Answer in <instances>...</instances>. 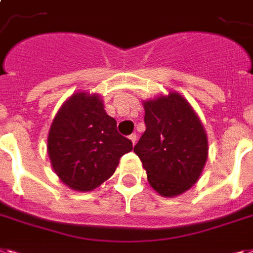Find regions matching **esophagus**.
I'll use <instances>...</instances> for the list:
<instances>
[{
  "mask_svg": "<svg viewBox=\"0 0 253 253\" xmlns=\"http://www.w3.org/2000/svg\"><path fill=\"white\" fill-rule=\"evenodd\" d=\"M128 139L131 140L132 145H135V143H136V140H137V135H136V133H131L130 136H128Z\"/></svg>",
  "mask_w": 253,
  "mask_h": 253,
  "instance_id": "34e87169",
  "label": "esophagus"
}]
</instances>
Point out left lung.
<instances>
[{
    "label": "left lung",
    "mask_w": 253,
    "mask_h": 253,
    "mask_svg": "<svg viewBox=\"0 0 253 253\" xmlns=\"http://www.w3.org/2000/svg\"><path fill=\"white\" fill-rule=\"evenodd\" d=\"M145 131L133 147L151 186L162 196H176L199 179L208 156L204 127L176 92L144 102Z\"/></svg>",
    "instance_id": "1"
}]
</instances>
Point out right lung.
Here are the masks:
<instances>
[{
  "label": "right lung",
  "instance_id": "right-lung-1",
  "mask_svg": "<svg viewBox=\"0 0 253 253\" xmlns=\"http://www.w3.org/2000/svg\"><path fill=\"white\" fill-rule=\"evenodd\" d=\"M132 151L130 139L117 131L100 98L75 93L53 121L48 153L55 174L77 191H91L113 175L120 159Z\"/></svg>",
  "mask_w": 253,
  "mask_h": 253
}]
</instances>
